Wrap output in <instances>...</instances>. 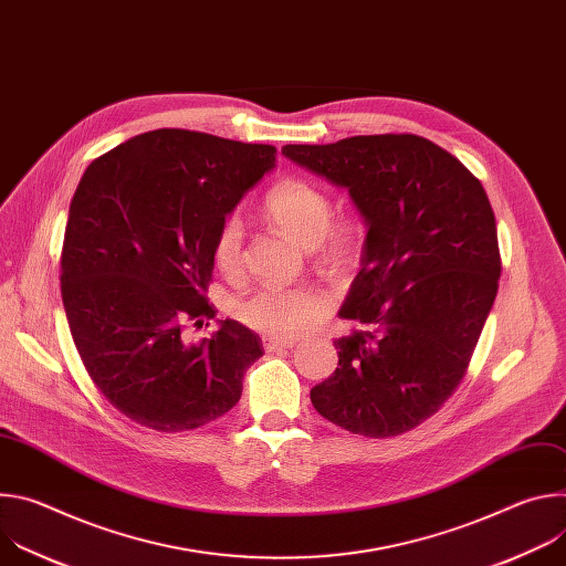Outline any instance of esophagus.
<instances>
[{
	"label": "esophagus",
	"instance_id": "34e87169",
	"mask_svg": "<svg viewBox=\"0 0 566 566\" xmlns=\"http://www.w3.org/2000/svg\"><path fill=\"white\" fill-rule=\"evenodd\" d=\"M295 343L286 340V338H264V349L266 352H282V349H291Z\"/></svg>",
	"mask_w": 566,
	"mask_h": 566
}]
</instances>
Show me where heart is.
<instances>
[{"label": "heart", "instance_id": "1", "mask_svg": "<svg viewBox=\"0 0 566 566\" xmlns=\"http://www.w3.org/2000/svg\"><path fill=\"white\" fill-rule=\"evenodd\" d=\"M264 212L304 249L322 260L340 262L356 244V221L332 217V199L319 186L304 179L277 184L264 199ZM212 260L219 273L237 275L244 269V226L228 217L214 237ZM332 311V300L313 286H260L237 304V317L249 329L269 338H295Z\"/></svg>", "mask_w": 566, "mask_h": 566}]
</instances>
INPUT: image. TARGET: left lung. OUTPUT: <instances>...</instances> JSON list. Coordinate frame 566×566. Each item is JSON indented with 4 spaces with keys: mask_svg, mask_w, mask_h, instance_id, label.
I'll return each instance as SVG.
<instances>
[{
    "mask_svg": "<svg viewBox=\"0 0 566 566\" xmlns=\"http://www.w3.org/2000/svg\"><path fill=\"white\" fill-rule=\"evenodd\" d=\"M297 166L349 190L367 223L360 271L340 308L334 376L313 408L369 439L410 432L463 380L502 275L497 223L479 179L417 134L284 145Z\"/></svg>",
    "mask_w": 566,
    "mask_h": 566,
    "instance_id": "obj_1",
    "label": "left lung"
}]
</instances>
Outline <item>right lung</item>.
<instances>
[{"label": "right lung", "mask_w": 566, "mask_h": 566, "mask_svg": "<svg viewBox=\"0 0 566 566\" xmlns=\"http://www.w3.org/2000/svg\"><path fill=\"white\" fill-rule=\"evenodd\" d=\"M273 145L190 129L138 134L92 160L69 206L60 291L71 338L112 406L156 432L237 406L262 340L237 319L201 343L219 226L273 166Z\"/></svg>", "instance_id": "add662e5"}]
</instances>
